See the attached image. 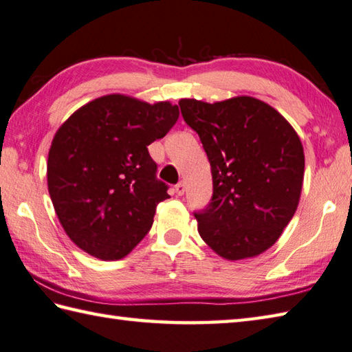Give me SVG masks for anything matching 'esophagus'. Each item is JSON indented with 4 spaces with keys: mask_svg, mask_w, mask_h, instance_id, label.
Listing matches in <instances>:
<instances>
[{
    "mask_svg": "<svg viewBox=\"0 0 352 352\" xmlns=\"http://www.w3.org/2000/svg\"><path fill=\"white\" fill-rule=\"evenodd\" d=\"M175 191H176V195H177V196H184V195H185V184H184V182H179V184H176V186H175Z\"/></svg>",
    "mask_w": 352,
    "mask_h": 352,
    "instance_id": "esophagus-1",
    "label": "esophagus"
}]
</instances>
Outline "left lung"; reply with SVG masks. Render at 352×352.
Wrapping results in <instances>:
<instances>
[{"instance_id": "8db88e82", "label": "left lung", "mask_w": 352, "mask_h": 352, "mask_svg": "<svg viewBox=\"0 0 352 352\" xmlns=\"http://www.w3.org/2000/svg\"><path fill=\"white\" fill-rule=\"evenodd\" d=\"M179 106L211 164V204L195 214L200 236L229 261L266 252L296 212L302 191L305 157L296 131L249 96L216 103L181 98Z\"/></svg>"}]
</instances>
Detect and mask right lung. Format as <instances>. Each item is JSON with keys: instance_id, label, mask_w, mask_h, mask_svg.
<instances>
[{"instance_id": "add662e5", "label": "right lung", "mask_w": 352, "mask_h": 352, "mask_svg": "<svg viewBox=\"0 0 352 352\" xmlns=\"http://www.w3.org/2000/svg\"><path fill=\"white\" fill-rule=\"evenodd\" d=\"M179 118L170 102L107 94L83 104L54 135L47 182L63 231L86 254L116 261L132 252L168 199L147 146Z\"/></svg>"}]
</instances>
